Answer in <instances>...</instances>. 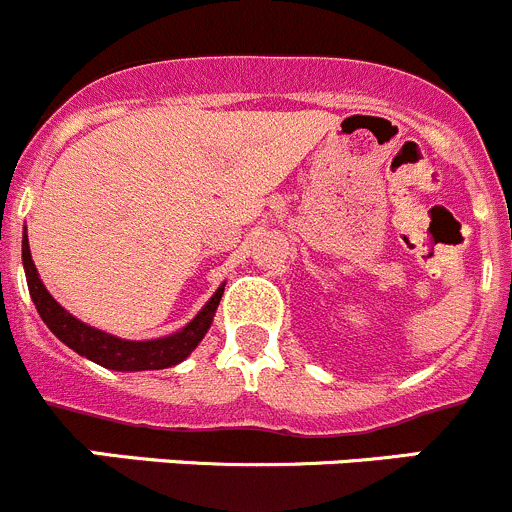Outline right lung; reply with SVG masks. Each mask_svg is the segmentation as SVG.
<instances>
[{
	"mask_svg": "<svg viewBox=\"0 0 512 512\" xmlns=\"http://www.w3.org/2000/svg\"><path fill=\"white\" fill-rule=\"evenodd\" d=\"M22 263L24 273H27V286L29 296H32L34 306H37L39 316L47 323L49 331L59 338L62 343H67L72 351H77L79 356L89 358V361L99 363V366L111 368V371H159V368H171L176 363H181L184 358L191 356L196 346L201 343V338L206 336V331L211 328L216 316V308H219L221 296H224V286L221 283L216 288L214 296L206 301V306L186 323L181 331L171 333V336L151 338V341H126V338L111 336V333L99 331V328L89 326V323L79 321L77 316L67 311L62 303H57L52 298V293L47 291V286L39 278L37 266L32 261V251H29V239L27 229L22 236Z\"/></svg>",
	"mask_w": 512,
	"mask_h": 512,
	"instance_id": "1",
	"label": "right lung"
}]
</instances>
